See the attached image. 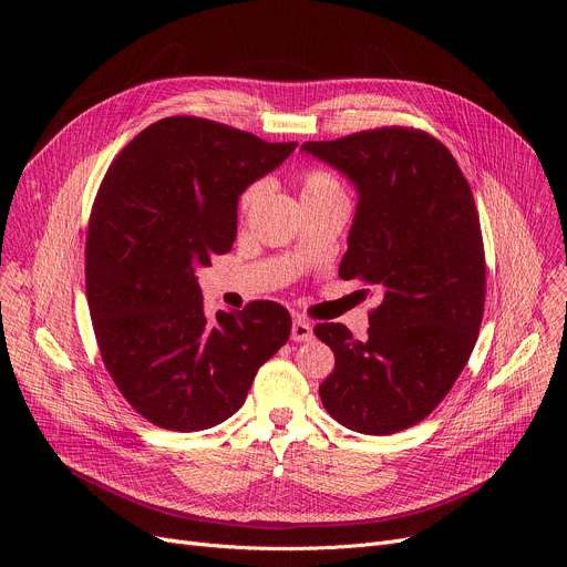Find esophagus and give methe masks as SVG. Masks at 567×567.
Returning a JSON list of instances; mask_svg holds the SVG:
<instances>
[{"mask_svg":"<svg viewBox=\"0 0 567 567\" xmlns=\"http://www.w3.org/2000/svg\"><path fill=\"white\" fill-rule=\"evenodd\" d=\"M311 337H313V328H311L309 320L296 318V320L291 322V341H296V343H307V341H311Z\"/></svg>","mask_w":567,"mask_h":567,"instance_id":"obj_1","label":"esophagus"}]
</instances>
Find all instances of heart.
Masks as SVG:
<instances>
[{
  "label": "heart",
  "instance_id": "obj_1",
  "mask_svg": "<svg viewBox=\"0 0 567 567\" xmlns=\"http://www.w3.org/2000/svg\"><path fill=\"white\" fill-rule=\"evenodd\" d=\"M262 186L254 184L249 186L245 193L239 195V213H247L260 197ZM341 184L337 182L334 175L326 173V171H309L302 177V199H316V197H341Z\"/></svg>",
  "mask_w": 567,
  "mask_h": 567
}]
</instances>
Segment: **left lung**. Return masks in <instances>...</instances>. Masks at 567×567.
Segmentation results:
<instances>
[{"label": "left lung", "instance_id": "8db88e82", "mask_svg": "<svg viewBox=\"0 0 567 567\" xmlns=\"http://www.w3.org/2000/svg\"><path fill=\"white\" fill-rule=\"evenodd\" d=\"M302 152L357 188L339 276L381 293L365 341L341 322L313 328L337 361L320 401L357 433L411 429L449 394L480 332L487 269L471 188L453 154L420 130H368Z\"/></svg>", "mask_w": 567, "mask_h": 567}]
</instances>
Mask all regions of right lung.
Returning a JSON list of instances; mask_svg holds the SVG:
<instances>
[{
  "mask_svg": "<svg viewBox=\"0 0 567 567\" xmlns=\"http://www.w3.org/2000/svg\"><path fill=\"white\" fill-rule=\"evenodd\" d=\"M296 145L171 116L110 166L90 217L87 302L105 368L147 422L182 433L221 424L287 343L291 316L271 300L208 318L195 271L230 251L239 195Z\"/></svg>",
  "mask_w": 567,
  "mask_h": 567,
  "instance_id": "1",
  "label": "right lung"
}]
</instances>
